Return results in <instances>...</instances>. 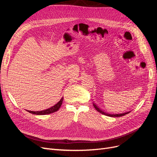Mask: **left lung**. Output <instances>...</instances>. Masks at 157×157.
<instances>
[{"label": "left lung", "instance_id": "8db88e82", "mask_svg": "<svg viewBox=\"0 0 157 157\" xmlns=\"http://www.w3.org/2000/svg\"><path fill=\"white\" fill-rule=\"evenodd\" d=\"M93 105H94V107H95V109H96L98 112H99L100 113L103 114V115H106V116L111 117H122V116H124V115H126V114L129 113L130 112V111H129V112H126V113H121V114H113H113H110V113H107L104 112L103 111L101 110V109H99L95 103H93Z\"/></svg>", "mask_w": 157, "mask_h": 157}]
</instances>
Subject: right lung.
<instances>
[{
  "label": "right lung",
  "instance_id": "right-lung-1",
  "mask_svg": "<svg viewBox=\"0 0 157 157\" xmlns=\"http://www.w3.org/2000/svg\"><path fill=\"white\" fill-rule=\"evenodd\" d=\"M63 98H61L60 99V101L58 103H56L55 105L52 106V107L49 108V109H47L46 110H43V111H27L29 113H32V114H34V115H48V114L50 113H53L57 111H58V109L60 108L61 104H62L63 102Z\"/></svg>",
  "mask_w": 157,
  "mask_h": 157
}]
</instances>
